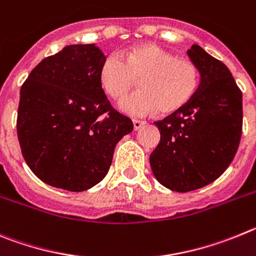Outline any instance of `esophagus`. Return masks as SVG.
<instances>
[{"instance_id": "obj_1", "label": "esophagus", "mask_w": 256, "mask_h": 256, "mask_svg": "<svg viewBox=\"0 0 256 256\" xmlns=\"http://www.w3.org/2000/svg\"><path fill=\"white\" fill-rule=\"evenodd\" d=\"M132 124H134V130H139V128H142V126L145 125L144 121H140V120H132Z\"/></svg>"}]
</instances>
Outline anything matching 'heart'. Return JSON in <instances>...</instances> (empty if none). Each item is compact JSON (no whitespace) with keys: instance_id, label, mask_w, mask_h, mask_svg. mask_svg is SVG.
I'll list each match as a JSON object with an SVG mask.
<instances>
[{"instance_id":"heart-1","label":"heart","mask_w":256,"mask_h":256,"mask_svg":"<svg viewBox=\"0 0 256 256\" xmlns=\"http://www.w3.org/2000/svg\"><path fill=\"white\" fill-rule=\"evenodd\" d=\"M139 79L140 90L120 103L121 111L145 116L160 110L171 114L194 96L199 85V68L188 58L152 43H142L111 54L100 68L102 88L114 100L125 98Z\"/></svg>"}]
</instances>
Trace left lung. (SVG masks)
Instances as JSON below:
<instances>
[{
  "mask_svg": "<svg viewBox=\"0 0 256 256\" xmlns=\"http://www.w3.org/2000/svg\"><path fill=\"white\" fill-rule=\"evenodd\" d=\"M188 56L200 84L184 107L156 121L160 140L150 154L152 171L164 188L196 190L231 164L242 134V93L228 68L194 44Z\"/></svg>",
  "mask_w": 256,
  "mask_h": 256,
  "instance_id": "8db88e82",
  "label": "left lung"
}]
</instances>
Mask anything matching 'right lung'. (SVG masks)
I'll return each instance as SVG.
<instances>
[{
  "mask_svg": "<svg viewBox=\"0 0 256 256\" xmlns=\"http://www.w3.org/2000/svg\"><path fill=\"white\" fill-rule=\"evenodd\" d=\"M104 58L94 44L68 46L39 62L22 85L16 128L22 156L54 188L84 191L100 182L116 144L134 128L102 89Z\"/></svg>",
  "mask_w": 256,
  "mask_h": 256,
  "instance_id": "add662e5",
  "label": "right lung"
}]
</instances>
